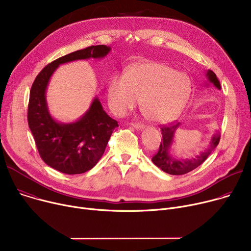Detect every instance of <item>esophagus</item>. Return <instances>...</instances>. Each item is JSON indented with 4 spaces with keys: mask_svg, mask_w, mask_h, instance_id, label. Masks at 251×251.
Masks as SVG:
<instances>
[{
    "mask_svg": "<svg viewBox=\"0 0 251 251\" xmlns=\"http://www.w3.org/2000/svg\"><path fill=\"white\" fill-rule=\"evenodd\" d=\"M131 126L133 127V128H136V129H144L145 128V126L144 125H142V124H131Z\"/></svg>",
    "mask_w": 251,
    "mask_h": 251,
    "instance_id": "1",
    "label": "esophagus"
}]
</instances>
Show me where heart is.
I'll return each mask as SVG.
<instances>
[{"label":"heart","instance_id":"b5f03b06","mask_svg":"<svg viewBox=\"0 0 251 251\" xmlns=\"http://www.w3.org/2000/svg\"><path fill=\"white\" fill-rule=\"evenodd\" d=\"M191 92L189 77L166 64L150 62L130 68L127 75H114L108 85L111 110L124 115L141 106L153 123L174 120L184 108Z\"/></svg>","mask_w":251,"mask_h":251}]
</instances>
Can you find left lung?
I'll return each mask as SVG.
<instances>
[{"instance_id": "8db88e82", "label": "left lung", "mask_w": 251, "mask_h": 251, "mask_svg": "<svg viewBox=\"0 0 251 251\" xmlns=\"http://www.w3.org/2000/svg\"><path fill=\"white\" fill-rule=\"evenodd\" d=\"M206 77V86H208L209 83H211L217 89H221L220 82L217 78L216 74L213 71L207 70ZM180 126L181 123H177L171 124L169 126H164L163 127H161L163 142H161L158 152L151 159L153 164L170 175H184L199 167L208 158L211 151L217 147L220 141V133L215 132L211 138L209 147L205 149L203 151H201L199 155L188 159H179L178 157L173 155L172 151L173 145L175 143V134L176 131L180 128Z\"/></svg>"}]
</instances>
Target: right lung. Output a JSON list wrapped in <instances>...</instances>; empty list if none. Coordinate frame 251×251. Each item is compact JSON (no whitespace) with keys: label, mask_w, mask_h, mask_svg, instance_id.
Listing matches in <instances>:
<instances>
[{"label":"right lung","mask_w":251,"mask_h":251,"mask_svg":"<svg viewBox=\"0 0 251 251\" xmlns=\"http://www.w3.org/2000/svg\"><path fill=\"white\" fill-rule=\"evenodd\" d=\"M110 50L109 46L96 45L62 56L45 66L31 87L28 124L38 151L48 166L64 174H82L92 169L103 155L111 133L119 125L104 111L98 96L75 122L55 120L46 100L51 76L61 64L102 59Z\"/></svg>","instance_id":"add662e5"}]
</instances>
